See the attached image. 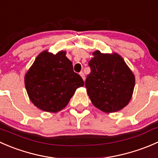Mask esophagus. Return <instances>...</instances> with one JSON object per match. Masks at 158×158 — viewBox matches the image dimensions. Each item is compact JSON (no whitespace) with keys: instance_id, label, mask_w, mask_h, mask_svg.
Masks as SVG:
<instances>
[{"instance_id":"34e87169","label":"esophagus","mask_w":158,"mask_h":158,"mask_svg":"<svg viewBox=\"0 0 158 158\" xmlns=\"http://www.w3.org/2000/svg\"><path fill=\"white\" fill-rule=\"evenodd\" d=\"M79 74H80L81 77L82 78V79H83V80H85V75H84V73H83V72H81V73H79Z\"/></svg>"}]
</instances>
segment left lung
Masks as SVG:
<instances>
[{
	"mask_svg": "<svg viewBox=\"0 0 158 158\" xmlns=\"http://www.w3.org/2000/svg\"><path fill=\"white\" fill-rule=\"evenodd\" d=\"M89 62L91 73L85 82L92 104L104 112H115L125 108L131 98L135 76L117 53L96 50Z\"/></svg>",
	"mask_w": 158,
	"mask_h": 158,
	"instance_id": "left-lung-1",
	"label": "left lung"
}]
</instances>
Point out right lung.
Listing matches in <instances>:
<instances>
[{
	"label": "right lung",
	"instance_id": "add662e5",
	"mask_svg": "<svg viewBox=\"0 0 158 158\" xmlns=\"http://www.w3.org/2000/svg\"><path fill=\"white\" fill-rule=\"evenodd\" d=\"M66 53V51H60L54 55L44 51L25 75V86L30 101L43 111L57 112L64 109L76 89L84 85Z\"/></svg>",
	"mask_w": 158,
	"mask_h": 158
}]
</instances>
